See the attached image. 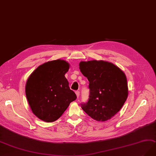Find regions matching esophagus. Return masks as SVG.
Masks as SVG:
<instances>
[{
  "label": "esophagus",
  "mask_w": 156,
  "mask_h": 156,
  "mask_svg": "<svg viewBox=\"0 0 156 156\" xmlns=\"http://www.w3.org/2000/svg\"><path fill=\"white\" fill-rule=\"evenodd\" d=\"M76 94L77 96V98H79V96H80V91H78V90L76 91Z\"/></svg>",
  "instance_id": "1"
}]
</instances>
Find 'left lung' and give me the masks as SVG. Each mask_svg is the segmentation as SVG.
I'll use <instances>...</instances> for the list:
<instances>
[{
	"label": "left lung",
	"mask_w": 156,
	"mask_h": 156,
	"mask_svg": "<svg viewBox=\"0 0 156 156\" xmlns=\"http://www.w3.org/2000/svg\"><path fill=\"white\" fill-rule=\"evenodd\" d=\"M80 71L87 77L90 89L88 101L82 108L98 122L110 119L127 98V80L123 71L113 63L103 60L81 62Z\"/></svg>",
	"instance_id": "1"
}]
</instances>
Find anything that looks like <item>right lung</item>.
Wrapping results in <instances>:
<instances>
[{
    "label": "right lung",
    "mask_w": 156,
    "mask_h": 156,
    "mask_svg": "<svg viewBox=\"0 0 156 156\" xmlns=\"http://www.w3.org/2000/svg\"><path fill=\"white\" fill-rule=\"evenodd\" d=\"M69 64L63 60L45 62L28 78L26 95L33 113L45 122L58 119L76 95L65 77Z\"/></svg>",
    "instance_id": "add662e5"
}]
</instances>
